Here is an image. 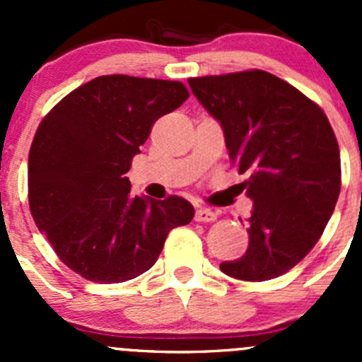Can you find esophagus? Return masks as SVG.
Masks as SVG:
<instances>
[{
    "mask_svg": "<svg viewBox=\"0 0 362 362\" xmlns=\"http://www.w3.org/2000/svg\"><path fill=\"white\" fill-rule=\"evenodd\" d=\"M194 218L198 222H214V221H217V214L211 210H208V208H198V210H196Z\"/></svg>",
    "mask_w": 362,
    "mask_h": 362,
    "instance_id": "esophagus-1",
    "label": "esophagus"
}]
</instances>
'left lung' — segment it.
Masks as SVG:
<instances>
[{
  "instance_id": "8db88e82",
  "label": "left lung",
  "mask_w": 362,
  "mask_h": 362,
  "mask_svg": "<svg viewBox=\"0 0 362 362\" xmlns=\"http://www.w3.org/2000/svg\"><path fill=\"white\" fill-rule=\"evenodd\" d=\"M187 82L221 124L231 163L249 173V249L222 262V273L247 282L284 275L319 242L338 202L333 127L312 100L261 69Z\"/></svg>"
}]
</instances>
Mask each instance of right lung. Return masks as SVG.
<instances>
[{"label":"right lung","instance_id":"add662e5","mask_svg":"<svg viewBox=\"0 0 362 362\" xmlns=\"http://www.w3.org/2000/svg\"><path fill=\"white\" fill-rule=\"evenodd\" d=\"M187 98L182 82L105 75L40 124L29 151V208L61 261L83 279H136L158 261L168 233L194 217L178 196H133L126 177L152 124Z\"/></svg>","mask_w":362,"mask_h":362}]
</instances>
